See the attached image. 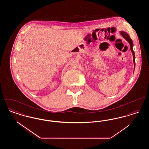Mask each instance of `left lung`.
<instances>
[{"mask_svg": "<svg viewBox=\"0 0 149 149\" xmlns=\"http://www.w3.org/2000/svg\"><path fill=\"white\" fill-rule=\"evenodd\" d=\"M120 34L122 36V37L127 41L130 44V50L131 51L132 53V55H133V60H134V70H135V52L133 50V46H134V44H133V42H132V40L131 39L130 37L129 36V35H128L127 33L125 32H123V31H120Z\"/></svg>", "mask_w": 149, "mask_h": 149, "instance_id": "1", "label": "left lung"}]
</instances>
